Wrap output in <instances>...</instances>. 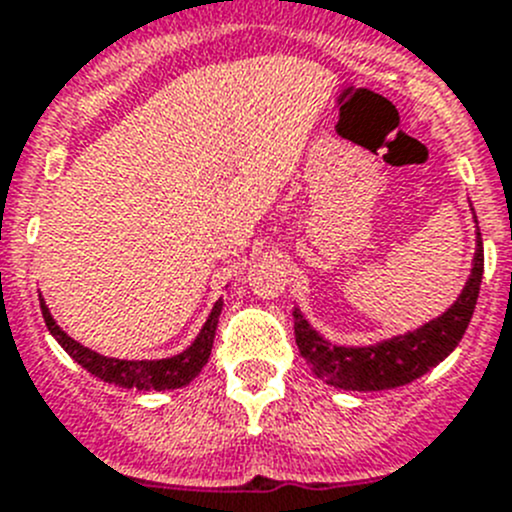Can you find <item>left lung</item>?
<instances>
[{
  "mask_svg": "<svg viewBox=\"0 0 512 512\" xmlns=\"http://www.w3.org/2000/svg\"><path fill=\"white\" fill-rule=\"evenodd\" d=\"M483 269V238L478 231V248H475V259H472L470 279L455 304L442 316L427 321L415 332L384 339L372 347H337V344L321 339L311 329L309 321L301 316V311L294 309L296 347L306 364H311V372L334 387L377 392V389H394L415 382L417 377L437 367L460 344L475 304H478Z\"/></svg>",
  "mask_w": 512,
  "mask_h": 512,
  "instance_id": "1",
  "label": "left lung"
}]
</instances>
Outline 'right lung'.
<instances>
[{
	"label": "right lung",
	"mask_w": 512,
	"mask_h": 512,
	"mask_svg": "<svg viewBox=\"0 0 512 512\" xmlns=\"http://www.w3.org/2000/svg\"><path fill=\"white\" fill-rule=\"evenodd\" d=\"M40 309L52 337L62 344V349H65L77 364H82V367H85L90 374H95L97 379L118 384V387H128V389L135 387V389H145V392H148V389H158L160 392V389L186 387L191 379L198 377L203 364H206L208 357H211L213 337H216V326H218V316H221V309H223V301H216L211 316H208L206 324H203L201 334H198L196 342H193L186 352H180L168 359H143V362L102 357V354L82 347V344H77L75 339L67 337L60 326H57V321L52 319L50 309H47L42 296H40Z\"/></svg>",
	"instance_id": "obj_1"
}]
</instances>
